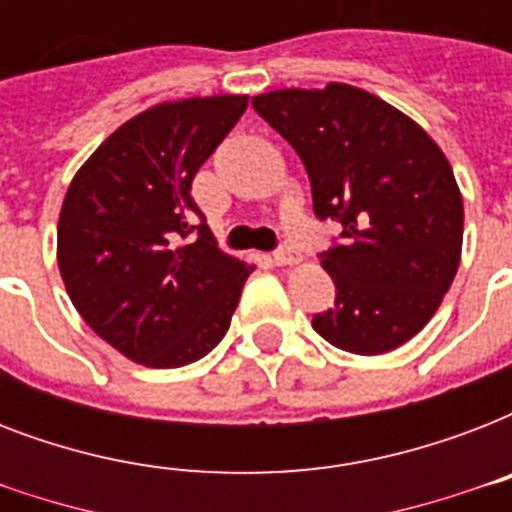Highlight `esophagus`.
Masks as SVG:
<instances>
[{"mask_svg": "<svg viewBox=\"0 0 512 512\" xmlns=\"http://www.w3.org/2000/svg\"><path fill=\"white\" fill-rule=\"evenodd\" d=\"M273 263H276V265H295V263H300V255H297L295 249L284 244V247H279L276 252H273Z\"/></svg>", "mask_w": 512, "mask_h": 512, "instance_id": "1", "label": "esophagus"}]
</instances>
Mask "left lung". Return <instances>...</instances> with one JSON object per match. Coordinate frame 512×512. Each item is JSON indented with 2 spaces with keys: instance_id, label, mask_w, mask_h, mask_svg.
I'll return each mask as SVG.
<instances>
[{
  "instance_id": "8db88e82",
  "label": "left lung",
  "mask_w": 512,
  "mask_h": 512,
  "mask_svg": "<svg viewBox=\"0 0 512 512\" xmlns=\"http://www.w3.org/2000/svg\"><path fill=\"white\" fill-rule=\"evenodd\" d=\"M252 106L303 159L316 217L342 223L340 244L321 252L335 305L313 316V329L358 356L412 340L460 268L465 209L444 151L350 84L273 90Z\"/></svg>"
}]
</instances>
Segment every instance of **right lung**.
I'll return each instance as SVG.
<instances>
[{
  "instance_id": "1",
  "label": "right lung",
  "mask_w": 512,
  "mask_h": 512,
  "mask_svg": "<svg viewBox=\"0 0 512 512\" xmlns=\"http://www.w3.org/2000/svg\"><path fill=\"white\" fill-rule=\"evenodd\" d=\"M247 95L159 103L82 164L60 207L58 268L98 337L135 364L175 369L223 340L255 265L217 249L191 183Z\"/></svg>"
}]
</instances>
